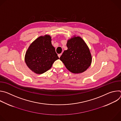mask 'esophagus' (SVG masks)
Here are the masks:
<instances>
[{"label": "esophagus", "mask_w": 121, "mask_h": 121, "mask_svg": "<svg viewBox=\"0 0 121 121\" xmlns=\"http://www.w3.org/2000/svg\"><path fill=\"white\" fill-rule=\"evenodd\" d=\"M61 55H62V54H58V57L60 58Z\"/></svg>", "instance_id": "obj_1"}]
</instances>
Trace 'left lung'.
<instances>
[{
	"label": "left lung",
	"instance_id": "8db88e82",
	"mask_svg": "<svg viewBox=\"0 0 121 121\" xmlns=\"http://www.w3.org/2000/svg\"><path fill=\"white\" fill-rule=\"evenodd\" d=\"M67 50L64 51L60 59L67 69L75 74L86 71L91 65L92 57L90 49L79 36H74L68 40Z\"/></svg>",
	"mask_w": 121,
	"mask_h": 121
}]
</instances>
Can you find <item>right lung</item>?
I'll return each mask as SVG.
<instances>
[{
    "instance_id": "add662e5",
    "label": "right lung",
    "mask_w": 121,
    "mask_h": 121,
    "mask_svg": "<svg viewBox=\"0 0 121 121\" xmlns=\"http://www.w3.org/2000/svg\"><path fill=\"white\" fill-rule=\"evenodd\" d=\"M59 57L51 43V37L45 35L40 36L28 48L25 61L28 67L36 74H43L51 68Z\"/></svg>"
}]
</instances>
